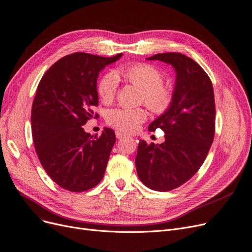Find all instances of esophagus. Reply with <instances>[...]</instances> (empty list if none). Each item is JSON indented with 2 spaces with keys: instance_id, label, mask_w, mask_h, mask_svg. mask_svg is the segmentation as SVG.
I'll list each match as a JSON object with an SVG mask.
<instances>
[{
  "instance_id": "34e87169",
  "label": "esophagus",
  "mask_w": 252,
  "mask_h": 252,
  "mask_svg": "<svg viewBox=\"0 0 252 252\" xmlns=\"http://www.w3.org/2000/svg\"><path fill=\"white\" fill-rule=\"evenodd\" d=\"M115 135H116V138H117V139H121V138H124V137L126 136L125 133L120 132V131H116V132H115Z\"/></svg>"
}]
</instances>
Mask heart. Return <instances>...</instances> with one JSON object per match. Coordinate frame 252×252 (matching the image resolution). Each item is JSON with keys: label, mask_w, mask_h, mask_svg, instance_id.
I'll return each mask as SVG.
<instances>
[{"label": "heart", "mask_w": 252, "mask_h": 252, "mask_svg": "<svg viewBox=\"0 0 252 252\" xmlns=\"http://www.w3.org/2000/svg\"><path fill=\"white\" fill-rule=\"evenodd\" d=\"M126 82L142 90L140 101L157 114H163L173 101L174 90L169 84L163 83V72L150 63L128 65L119 71ZM118 73L107 71L98 82L97 92L101 100L110 104L114 100L118 88ZM147 119V112L143 108L113 109L107 115L109 126L123 133L135 132Z\"/></svg>", "instance_id": "b5f03b06"}]
</instances>
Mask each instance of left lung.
I'll list each match as a JSON object with an SVG mask.
<instances>
[{
	"label": "left lung",
	"mask_w": 252,
	"mask_h": 252,
	"mask_svg": "<svg viewBox=\"0 0 252 252\" xmlns=\"http://www.w3.org/2000/svg\"><path fill=\"white\" fill-rule=\"evenodd\" d=\"M147 59L171 64L176 71L170 108L148 126L153 132L161 128L165 142L140 140L135 160L146 187L166 192L188 182L206 160L215 136V97L207 72L187 56L164 53Z\"/></svg>",
	"instance_id": "left-lung-1"
}]
</instances>
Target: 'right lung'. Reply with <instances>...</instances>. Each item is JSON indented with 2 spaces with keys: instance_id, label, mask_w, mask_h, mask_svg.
<instances>
[{
  "instance_id": "right-lung-1",
  "label": "right lung",
  "mask_w": 252,
  "mask_h": 252,
  "mask_svg": "<svg viewBox=\"0 0 252 252\" xmlns=\"http://www.w3.org/2000/svg\"><path fill=\"white\" fill-rule=\"evenodd\" d=\"M121 55H67L46 70L37 87L31 115L35 151L45 172L65 190L87 191L104 178L115 133L106 127L91 136L82 126L98 117L92 110L98 106V72Z\"/></svg>"
}]
</instances>
